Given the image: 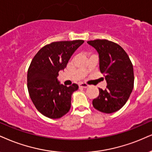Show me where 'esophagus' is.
<instances>
[{
    "label": "esophagus",
    "instance_id": "obj_1",
    "mask_svg": "<svg viewBox=\"0 0 152 152\" xmlns=\"http://www.w3.org/2000/svg\"><path fill=\"white\" fill-rule=\"evenodd\" d=\"M79 86H80V87H82V88H87L88 87H89V85L86 83H80Z\"/></svg>",
    "mask_w": 152,
    "mask_h": 152
}]
</instances>
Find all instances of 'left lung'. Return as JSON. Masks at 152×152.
I'll return each mask as SVG.
<instances>
[{"label": "left lung", "instance_id": "8db88e82", "mask_svg": "<svg viewBox=\"0 0 152 152\" xmlns=\"http://www.w3.org/2000/svg\"><path fill=\"white\" fill-rule=\"evenodd\" d=\"M97 50L99 68L105 75L106 89H99V94L92 102L96 110L112 113L121 109L128 100L134 87L133 66L124 49L106 39L89 41Z\"/></svg>", "mask_w": 152, "mask_h": 152}]
</instances>
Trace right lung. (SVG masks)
Segmentation results:
<instances>
[{"label": "right lung", "mask_w": 152, "mask_h": 152, "mask_svg": "<svg viewBox=\"0 0 152 152\" xmlns=\"http://www.w3.org/2000/svg\"><path fill=\"white\" fill-rule=\"evenodd\" d=\"M83 43V40L53 42L41 48L31 61L27 72L28 91L35 107L46 117L60 118L70 110L72 94L79 87L77 84L62 85L57 77Z\"/></svg>", "instance_id": "obj_1"}]
</instances>
